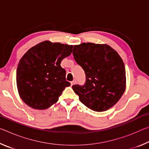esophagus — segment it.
Instances as JSON below:
<instances>
[{"label":"esophagus","instance_id":"obj_1","mask_svg":"<svg viewBox=\"0 0 149 149\" xmlns=\"http://www.w3.org/2000/svg\"><path fill=\"white\" fill-rule=\"evenodd\" d=\"M70 84H71V85L72 86L73 85H74L75 84V81H72L70 82Z\"/></svg>","mask_w":149,"mask_h":149}]
</instances>
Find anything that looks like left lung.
I'll use <instances>...</instances> for the list:
<instances>
[{
  "label": "left lung",
  "mask_w": 149,
  "mask_h": 149,
  "mask_svg": "<svg viewBox=\"0 0 149 149\" xmlns=\"http://www.w3.org/2000/svg\"><path fill=\"white\" fill-rule=\"evenodd\" d=\"M73 55L86 76L84 85L72 86L80 101L96 112L110 109L125 90V69L122 58L109 45L91 42L74 45Z\"/></svg>",
  "instance_id": "8db88e82"
}]
</instances>
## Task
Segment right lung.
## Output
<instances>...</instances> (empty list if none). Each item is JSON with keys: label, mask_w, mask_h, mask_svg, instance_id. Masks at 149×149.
Returning <instances> with one entry per match:
<instances>
[{"label": "right lung", "mask_w": 149, "mask_h": 149, "mask_svg": "<svg viewBox=\"0 0 149 149\" xmlns=\"http://www.w3.org/2000/svg\"><path fill=\"white\" fill-rule=\"evenodd\" d=\"M73 45L45 41L31 47L19 60L16 72L17 91L29 107L45 110L56 103L70 86L62 60L70 56Z\"/></svg>", "instance_id": "right-lung-1"}]
</instances>
